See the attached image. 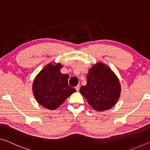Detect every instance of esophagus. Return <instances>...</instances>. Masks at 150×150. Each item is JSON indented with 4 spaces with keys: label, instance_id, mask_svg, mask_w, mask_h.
Instances as JSON below:
<instances>
[{
    "label": "esophagus",
    "instance_id": "34e87169",
    "mask_svg": "<svg viewBox=\"0 0 150 150\" xmlns=\"http://www.w3.org/2000/svg\"><path fill=\"white\" fill-rule=\"evenodd\" d=\"M79 88H80V86H79V85H78V86H77L75 87V89H76V90H77V91L79 90Z\"/></svg>",
    "mask_w": 150,
    "mask_h": 150
}]
</instances>
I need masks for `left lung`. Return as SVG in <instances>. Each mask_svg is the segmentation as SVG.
Segmentation results:
<instances>
[{
  "instance_id": "obj_1",
  "label": "left lung",
  "mask_w": 150,
  "mask_h": 150,
  "mask_svg": "<svg viewBox=\"0 0 150 150\" xmlns=\"http://www.w3.org/2000/svg\"><path fill=\"white\" fill-rule=\"evenodd\" d=\"M120 90L119 80L112 71L105 64L97 62L89 69L86 86H81L79 91L93 109L104 111L115 106Z\"/></svg>"
}]
</instances>
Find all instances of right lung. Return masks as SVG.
Here are the masks:
<instances>
[{
	"mask_svg": "<svg viewBox=\"0 0 150 150\" xmlns=\"http://www.w3.org/2000/svg\"><path fill=\"white\" fill-rule=\"evenodd\" d=\"M62 65L52 63L46 65L35 77L33 93L36 101L44 108L54 110L65 101L76 89L69 86L67 74H62Z\"/></svg>",
	"mask_w": 150,
	"mask_h": 150,
	"instance_id": "obj_1",
	"label": "right lung"
}]
</instances>
